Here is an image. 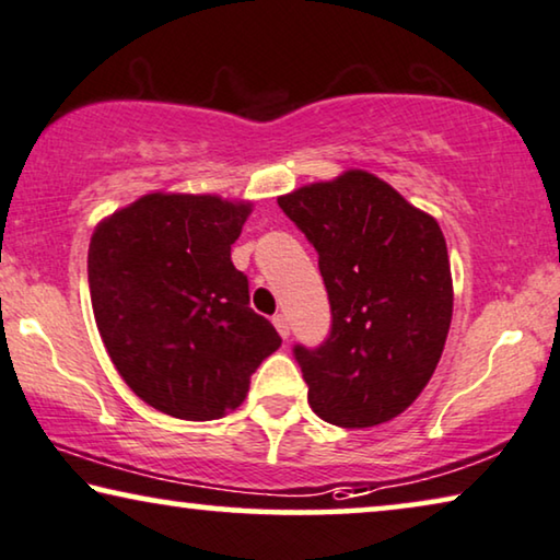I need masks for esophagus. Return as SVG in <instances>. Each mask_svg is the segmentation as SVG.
Returning a JSON list of instances; mask_svg holds the SVG:
<instances>
[{
	"label": "esophagus",
	"mask_w": 560,
	"mask_h": 560,
	"mask_svg": "<svg viewBox=\"0 0 560 560\" xmlns=\"http://www.w3.org/2000/svg\"><path fill=\"white\" fill-rule=\"evenodd\" d=\"M273 327H277V331L281 334V339L289 337V319L283 314H277L273 316Z\"/></svg>",
	"instance_id": "34e87169"
}]
</instances>
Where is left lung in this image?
<instances>
[{"label":"left lung","instance_id":"obj_1","mask_svg":"<svg viewBox=\"0 0 560 560\" xmlns=\"http://www.w3.org/2000/svg\"><path fill=\"white\" fill-rule=\"evenodd\" d=\"M319 254L331 329L294 347L312 410L339 428L402 415L428 385L453 319V277L438 221L389 183L347 171L279 198Z\"/></svg>","mask_w":560,"mask_h":560}]
</instances>
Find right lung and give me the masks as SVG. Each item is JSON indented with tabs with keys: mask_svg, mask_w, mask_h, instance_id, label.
Here are the masks:
<instances>
[{
	"mask_svg": "<svg viewBox=\"0 0 560 560\" xmlns=\"http://www.w3.org/2000/svg\"><path fill=\"white\" fill-rule=\"evenodd\" d=\"M252 203L148 194L97 223L88 252L95 322L115 370L155 410L215 420L246 399L256 366L281 347L248 306L231 244Z\"/></svg>",
	"mask_w": 560,
	"mask_h": 560,
	"instance_id": "obj_1",
	"label": "right lung"
}]
</instances>
